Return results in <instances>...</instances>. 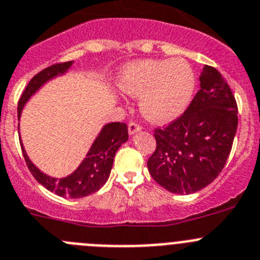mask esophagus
Listing matches in <instances>:
<instances>
[{"label": "esophagus", "mask_w": 260, "mask_h": 260, "mask_svg": "<svg viewBox=\"0 0 260 260\" xmlns=\"http://www.w3.org/2000/svg\"><path fill=\"white\" fill-rule=\"evenodd\" d=\"M140 129H141V127H140L139 123H136V121H131L129 124H128V133H129V135H135V133L139 132Z\"/></svg>", "instance_id": "1"}]
</instances>
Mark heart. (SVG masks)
I'll return each instance as SVG.
<instances>
[{"mask_svg": "<svg viewBox=\"0 0 260 260\" xmlns=\"http://www.w3.org/2000/svg\"><path fill=\"white\" fill-rule=\"evenodd\" d=\"M118 86L140 98V110L147 120L165 123L176 118L190 102L194 74L184 59H146L129 63L121 71Z\"/></svg>", "mask_w": 260, "mask_h": 260, "instance_id": "obj_1", "label": "heart"}]
</instances>
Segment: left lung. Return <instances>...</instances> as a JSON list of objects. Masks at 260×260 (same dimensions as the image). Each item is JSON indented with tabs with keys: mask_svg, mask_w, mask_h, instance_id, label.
Wrapping results in <instances>:
<instances>
[{
	"mask_svg": "<svg viewBox=\"0 0 260 260\" xmlns=\"http://www.w3.org/2000/svg\"><path fill=\"white\" fill-rule=\"evenodd\" d=\"M201 89L184 114L154 129L151 177L171 193L190 194L211 184L225 166L237 131V104L216 69L205 66Z\"/></svg>",
	"mask_w": 260,
	"mask_h": 260,
	"instance_id": "1",
	"label": "left lung"
}]
</instances>
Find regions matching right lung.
<instances>
[{
	"label": "right lung",
	"instance_id": "right-lung-1",
	"mask_svg": "<svg viewBox=\"0 0 260 260\" xmlns=\"http://www.w3.org/2000/svg\"><path fill=\"white\" fill-rule=\"evenodd\" d=\"M71 62L64 63H55L53 66L46 67L43 71L35 75L31 81L25 86L24 92L20 95V100L18 102V118H20L22 110L24 107L25 102L34 95L37 90L50 79L55 78L58 75H62L71 67ZM128 140V128L125 123L115 121L106 124L97 139L93 142L90 150L86 154L81 165L76 170L69 175L67 177L62 179H55L48 175L43 174L34 163L29 160L24 147L22 145L23 156L25 159V163L28 166V170L31 171L35 179L45 186L48 190L54 191L55 194L60 197H70V198H83L86 196L98 191L105 182L107 181L113 168L114 156L118 151L121 144H124Z\"/></svg>",
	"mask_w": 260,
	"mask_h": 260
}]
</instances>
